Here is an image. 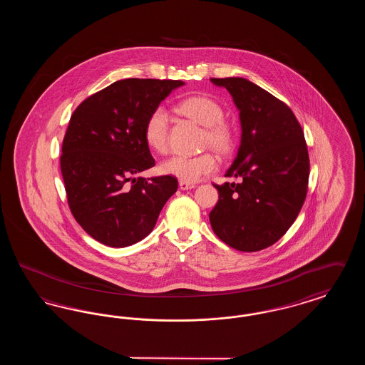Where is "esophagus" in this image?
I'll return each instance as SVG.
<instances>
[{
    "instance_id": "esophagus-1",
    "label": "esophagus",
    "mask_w": 365,
    "mask_h": 365,
    "mask_svg": "<svg viewBox=\"0 0 365 365\" xmlns=\"http://www.w3.org/2000/svg\"><path fill=\"white\" fill-rule=\"evenodd\" d=\"M179 187H180L182 190H189V189H194V187H195V183L180 180V182H179Z\"/></svg>"
}]
</instances>
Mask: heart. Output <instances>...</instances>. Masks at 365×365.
Returning a JSON list of instances; mask_svg holds the SVG:
<instances>
[{
    "instance_id": "1",
    "label": "heart",
    "mask_w": 365,
    "mask_h": 365,
    "mask_svg": "<svg viewBox=\"0 0 365 365\" xmlns=\"http://www.w3.org/2000/svg\"><path fill=\"white\" fill-rule=\"evenodd\" d=\"M176 110L204 127L202 143L219 153H228L235 145V133L226 122L225 109L216 100L207 96H189L176 104ZM170 116L161 106L155 108L143 124V138L157 153L168 150ZM217 157L210 152L197 156H173L160 164L163 174L171 175L185 182H195L201 176L216 171Z\"/></svg>"
}]
</instances>
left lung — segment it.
<instances>
[{
  "instance_id": "left-lung-1",
  "label": "left lung",
  "mask_w": 365,
  "mask_h": 365,
  "mask_svg": "<svg viewBox=\"0 0 365 365\" xmlns=\"http://www.w3.org/2000/svg\"><path fill=\"white\" fill-rule=\"evenodd\" d=\"M240 109L241 146L226 176L241 183L213 185L219 201L209 213L213 232L241 252H259L279 241L304 205L309 155L293 110L243 78H212Z\"/></svg>"
}]
</instances>
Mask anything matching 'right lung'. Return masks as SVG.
Wrapping results in <instances>:
<instances>
[{"instance_id": "obj_1", "label": "right lung", "mask_w": 365, "mask_h": 365, "mask_svg": "<svg viewBox=\"0 0 365 365\" xmlns=\"http://www.w3.org/2000/svg\"><path fill=\"white\" fill-rule=\"evenodd\" d=\"M182 85L171 79H123L73 110L60 167L71 213L96 241L112 247L139 242L178 190L171 175H134L155 165L143 138L146 118Z\"/></svg>"}]
</instances>
